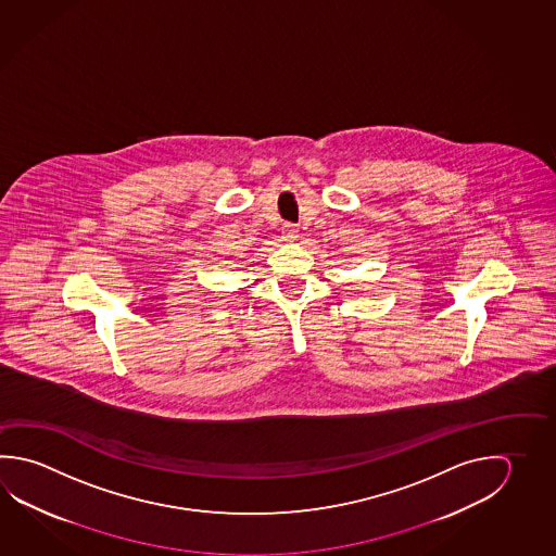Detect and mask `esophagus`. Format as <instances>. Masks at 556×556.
Listing matches in <instances>:
<instances>
[{"label": "esophagus", "instance_id": "1", "mask_svg": "<svg viewBox=\"0 0 556 556\" xmlns=\"http://www.w3.org/2000/svg\"><path fill=\"white\" fill-rule=\"evenodd\" d=\"M298 232H300V227H298L295 223H283L282 237L286 241H295V239H298Z\"/></svg>", "mask_w": 556, "mask_h": 556}]
</instances>
